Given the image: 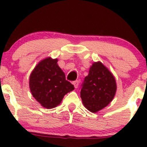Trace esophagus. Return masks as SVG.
I'll return each mask as SVG.
<instances>
[{"label":"esophagus","instance_id":"esophagus-1","mask_svg":"<svg viewBox=\"0 0 147 147\" xmlns=\"http://www.w3.org/2000/svg\"><path fill=\"white\" fill-rule=\"evenodd\" d=\"M79 83H80V82H79V81H78V80L74 81V82H73V84H74V86H75V88H78V85H79Z\"/></svg>","mask_w":147,"mask_h":147}]
</instances>
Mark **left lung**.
Returning a JSON list of instances; mask_svg holds the SVG:
<instances>
[{
  "mask_svg": "<svg viewBox=\"0 0 147 147\" xmlns=\"http://www.w3.org/2000/svg\"><path fill=\"white\" fill-rule=\"evenodd\" d=\"M80 90V97L84 107L90 112H97L109 105L114 98L116 82L112 74L98 62L90 67Z\"/></svg>",
  "mask_w": 147,
  "mask_h": 147,
  "instance_id": "1",
  "label": "left lung"
}]
</instances>
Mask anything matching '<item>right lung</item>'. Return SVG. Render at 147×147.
Wrapping results in <instances>:
<instances>
[{
  "mask_svg": "<svg viewBox=\"0 0 147 147\" xmlns=\"http://www.w3.org/2000/svg\"><path fill=\"white\" fill-rule=\"evenodd\" d=\"M57 60L50 57L42 60L30 77V89L32 96L44 107L52 109L61 102L64 96L75 89L65 79Z\"/></svg>",
  "mask_w": 147,
  "mask_h": 147,
  "instance_id": "1",
  "label": "right lung"
}]
</instances>
